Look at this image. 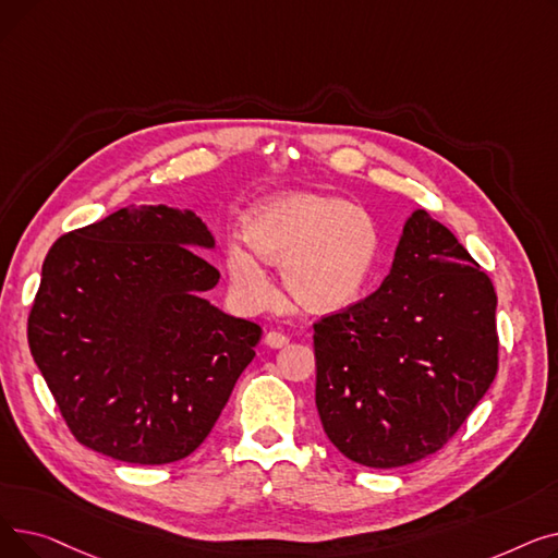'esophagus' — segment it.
Here are the masks:
<instances>
[{"label": "esophagus", "instance_id": "esophagus-1", "mask_svg": "<svg viewBox=\"0 0 558 558\" xmlns=\"http://www.w3.org/2000/svg\"><path fill=\"white\" fill-rule=\"evenodd\" d=\"M264 343H267L269 348H282V345L289 343V337L282 335V332L271 330V332H267V337H264Z\"/></svg>", "mask_w": 558, "mask_h": 558}]
</instances>
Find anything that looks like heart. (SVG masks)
<instances>
[{
    "instance_id": "obj_1",
    "label": "heart",
    "mask_w": 558,
    "mask_h": 558,
    "mask_svg": "<svg viewBox=\"0 0 558 558\" xmlns=\"http://www.w3.org/2000/svg\"><path fill=\"white\" fill-rule=\"evenodd\" d=\"M242 234L248 248L230 240L223 264L234 299L251 312L276 299L259 258L280 264L282 280L301 305L330 312L362 294L379 253V230L366 208L316 192L262 198L244 215Z\"/></svg>"
}]
</instances>
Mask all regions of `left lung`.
Returning a JSON list of instances; mask_svg holds the SVG:
<instances>
[{"label": "left lung", "instance_id": "obj_1", "mask_svg": "<svg viewBox=\"0 0 558 558\" xmlns=\"http://www.w3.org/2000/svg\"><path fill=\"white\" fill-rule=\"evenodd\" d=\"M497 296L454 234L407 219L371 296L314 324L316 409L335 448L368 468L441 450L497 375Z\"/></svg>", "mask_w": 558, "mask_h": 558}]
</instances>
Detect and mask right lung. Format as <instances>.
Wrapping results in <instances>:
<instances>
[{
    "label": "right lung",
    "instance_id": "obj_1",
    "mask_svg": "<svg viewBox=\"0 0 558 558\" xmlns=\"http://www.w3.org/2000/svg\"><path fill=\"white\" fill-rule=\"evenodd\" d=\"M213 246L194 213L140 205L49 248L26 337L81 446L162 465L215 427L262 328L201 296L221 274L194 248Z\"/></svg>",
    "mask_w": 558,
    "mask_h": 558
}]
</instances>
